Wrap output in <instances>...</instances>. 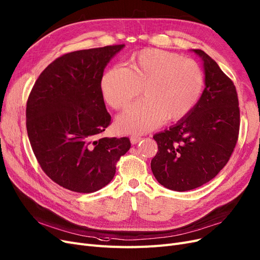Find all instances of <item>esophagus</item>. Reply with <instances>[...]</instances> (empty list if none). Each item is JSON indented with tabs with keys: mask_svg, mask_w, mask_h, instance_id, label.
<instances>
[{
	"mask_svg": "<svg viewBox=\"0 0 260 260\" xmlns=\"http://www.w3.org/2000/svg\"><path fill=\"white\" fill-rule=\"evenodd\" d=\"M141 140H142V138H140V137H131V138H130V142H131L132 145L138 144Z\"/></svg>",
	"mask_w": 260,
	"mask_h": 260,
	"instance_id": "esophagus-1",
	"label": "esophagus"
}]
</instances>
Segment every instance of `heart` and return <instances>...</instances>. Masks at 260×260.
<instances>
[{
  "mask_svg": "<svg viewBox=\"0 0 260 260\" xmlns=\"http://www.w3.org/2000/svg\"><path fill=\"white\" fill-rule=\"evenodd\" d=\"M205 76L199 63L180 54L159 49H144L128 60L127 69L112 67L100 82L102 95L114 109H124L117 128L124 133H144L157 128L163 119L183 118L199 102Z\"/></svg>",
  "mask_w": 260,
  "mask_h": 260,
  "instance_id": "obj_1",
  "label": "heart"
}]
</instances>
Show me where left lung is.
<instances>
[{"instance_id": "left-lung-1", "label": "left lung", "mask_w": 260, "mask_h": 260, "mask_svg": "<svg viewBox=\"0 0 260 260\" xmlns=\"http://www.w3.org/2000/svg\"><path fill=\"white\" fill-rule=\"evenodd\" d=\"M204 65L205 89L194 109L153 136L158 152L152 174L173 191H189L210 181L230 160L238 141L240 111L236 87L215 61L193 50Z\"/></svg>"}]
</instances>
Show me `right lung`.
Instances as JSON below:
<instances>
[{
	"label": "right lung",
	"instance_id": "add662e5",
	"mask_svg": "<svg viewBox=\"0 0 260 260\" xmlns=\"http://www.w3.org/2000/svg\"><path fill=\"white\" fill-rule=\"evenodd\" d=\"M124 45L80 50L40 74L26 103L30 146L49 177L74 192L92 193L111 182L128 138H102L111 122L100 82Z\"/></svg>",
	"mask_w": 260,
	"mask_h": 260
}]
</instances>
